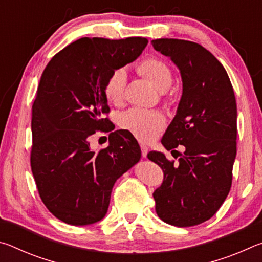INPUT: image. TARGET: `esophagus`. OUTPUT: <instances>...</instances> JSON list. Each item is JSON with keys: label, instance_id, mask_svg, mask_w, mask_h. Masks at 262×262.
<instances>
[{"label": "esophagus", "instance_id": "1", "mask_svg": "<svg viewBox=\"0 0 262 262\" xmlns=\"http://www.w3.org/2000/svg\"><path fill=\"white\" fill-rule=\"evenodd\" d=\"M141 154H142V157L145 158L147 157V154H148V147L145 144H141Z\"/></svg>", "mask_w": 262, "mask_h": 262}]
</instances>
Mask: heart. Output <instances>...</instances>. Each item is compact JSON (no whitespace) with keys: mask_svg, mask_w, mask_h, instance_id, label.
Returning <instances> with one entry per match:
<instances>
[{"mask_svg":"<svg viewBox=\"0 0 262 262\" xmlns=\"http://www.w3.org/2000/svg\"><path fill=\"white\" fill-rule=\"evenodd\" d=\"M137 72L158 90H166L172 82L168 66L155 56L145 57L137 64ZM126 73L122 69L112 72L104 84V96L110 104L119 106L123 101ZM119 125L142 142L152 141L165 125V119L157 111L130 108L120 115Z\"/></svg>","mask_w":262,"mask_h":262,"instance_id":"obj_1","label":"heart"}]
</instances>
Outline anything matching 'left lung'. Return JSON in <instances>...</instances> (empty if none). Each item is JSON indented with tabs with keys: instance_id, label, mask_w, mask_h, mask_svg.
Segmentation results:
<instances>
[{
	"instance_id": "left-lung-1",
	"label": "left lung",
	"mask_w": 262,
	"mask_h": 262,
	"mask_svg": "<svg viewBox=\"0 0 262 262\" xmlns=\"http://www.w3.org/2000/svg\"><path fill=\"white\" fill-rule=\"evenodd\" d=\"M154 48L170 56L183 78V96L162 139L166 150L184 145L178 163L162 152L148 158L164 179L154 192L159 219L174 227L201 224L214 216L230 192L237 154V104L221 62L196 42L156 39Z\"/></svg>"
}]
</instances>
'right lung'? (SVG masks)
<instances>
[{
  "label": "right lung",
  "instance_id": "obj_1",
  "mask_svg": "<svg viewBox=\"0 0 262 262\" xmlns=\"http://www.w3.org/2000/svg\"><path fill=\"white\" fill-rule=\"evenodd\" d=\"M148 39L81 38L48 62L32 105L31 168L41 201L56 219L88 225L106 215L118 178L140 161L134 136L111 132L107 148L90 136L112 130L103 89L112 72L137 59Z\"/></svg>",
  "mask_w": 262,
  "mask_h": 262
}]
</instances>
